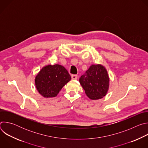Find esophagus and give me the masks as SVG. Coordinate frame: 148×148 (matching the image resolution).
<instances>
[{"label":"esophagus","instance_id":"1","mask_svg":"<svg viewBox=\"0 0 148 148\" xmlns=\"http://www.w3.org/2000/svg\"><path fill=\"white\" fill-rule=\"evenodd\" d=\"M78 78L77 75H71V78L72 79H77Z\"/></svg>","mask_w":148,"mask_h":148}]
</instances>
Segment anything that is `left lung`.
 <instances>
[{
  "label": "left lung",
  "instance_id": "left-lung-1",
  "mask_svg": "<svg viewBox=\"0 0 148 148\" xmlns=\"http://www.w3.org/2000/svg\"><path fill=\"white\" fill-rule=\"evenodd\" d=\"M79 83L88 97L91 99H98L106 95L110 78L107 71L101 64H92L81 76Z\"/></svg>",
  "mask_w": 148,
  "mask_h": 148
}]
</instances>
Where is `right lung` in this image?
<instances>
[{"instance_id": "right-lung-1", "label": "right lung", "mask_w": 148, "mask_h": 148, "mask_svg": "<svg viewBox=\"0 0 148 148\" xmlns=\"http://www.w3.org/2000/svg\"><path fill=\"white\" fill-rule=\"evenodd\" d=\"M71 79L67 70L61 65H48L41 69L35 78L38 92L45 98L55 97Z\"/></svg>"}]
</instances>
